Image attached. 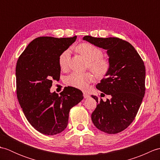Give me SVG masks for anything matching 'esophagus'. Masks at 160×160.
I'll return each instance as SVG.
<instances>
[{
    "instance_id": "obj_1",
    "label": "esophagus",
    "mask_w": 160,
    "mask_h": 160,
    "mask_svg": "<svg viewBox=\"0 0 160 160\" xmlns=\"http://www.w3.org/2000/svg\"><path fill=\"white\" fill-rule=\"evenodd\" d=\"M83 96L84 98H89L90 97V96L89 94H87V93H83Z\"/></svg>"
}]
</instances>
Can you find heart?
Returning <instances> with one entry per match:
<instances>
[{"mask_svg":"<svg viewBox=\"0 0 160 160\" xmlns=\"http://www.w3.org/2000/svg\"><path fill=\"white\" fill-rule=\"evenodd\" d=\"M78 52L88 60V68L93 71L98 78L107 76L111 69L110 61L102 57L103 52L97 46L89 42L80 44L76 47ZM71 52L66 49L59 56V64L61 69H65L69 66ZM94 80V75L91 72L80 73L74 72L68 76L65 79L67 85L81 90H87Z\"/></svg>","mask_w":160,"mask_h":160,"instance_id":"b5f03b06","label":"heart"}]
</instances>
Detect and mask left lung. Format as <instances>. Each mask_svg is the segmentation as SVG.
Here are the masks:
<instances>
[{
	"label": "left lung",
	"instance_id": "left-lung-1",
	"mask_svg": "<svg viewBox=\"0 0 160 160\" xmlns=\"http://www.w3.org/2000/svg\"><path fill=\"white\" fill-rule=\"evenodd\" d=\"M83 40L106 49L111 63L106 78L96 85L111 99L103 101L91 96L98 102L91 120L101 131L118 133L132 123L142 104L145 93L144 63L134 47L120 38L85 36Z\"/></svg>",
	"mask_w": 160,
	"mask_h": 160
}]
</instances>
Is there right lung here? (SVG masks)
Returning a JSON list of instances; mask_svg holds the SVG:
<instances>
[{
	"mask_svg": "<svg viewBox=\"0 0 160 160\" xmlns=\"http://www.w3.org/2000/svg\"><path fill=\"white\" fill-rule=\"evenodd\" d=\"M72 38L38 37L17 61L16 94L27 120L36 130L53 135L66 128L70 109L83 99L76 88L68 87L58 96L51 93L53 80H59V56L76 41Z\"/></svg>",
	"mask_w": 160,
	"mask_h": 160,
	"instance_id": "right-lung-1",
	"label": "right lung"
}]
</instances>
